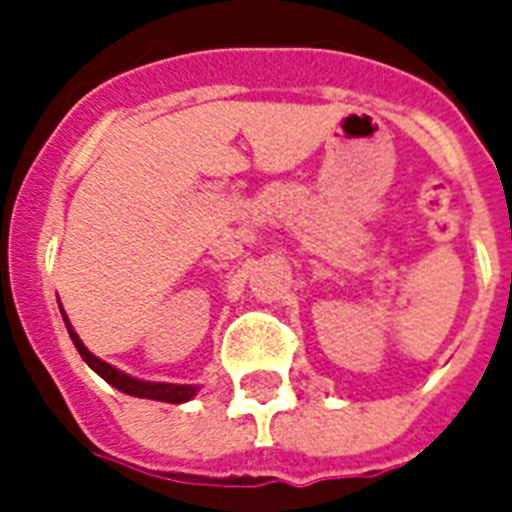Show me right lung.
<instances>
[{"label": "right lung", "instance_id": "right-lung-1", "mask_svg": "<svg viewBox=\"0 0 512 512\" xmlns=\"http://www.w3.org/2000/svg\"><path fill=\"white\" fill-rule=\"evenodd\" d=\"M60 313H63V311H60ZM63 321H66L68 335H71V340H74L76 350H79V356H82L84 361H87V366H90V369H95V372H98L100 377L108 382V385H114L116 390H122V393H127V396H135V398H151V401H164V404H185V401H191V398L196 396L199 385L146 382V380H135V377H130V374L119 372L116 366L106 364V361H100L98 356H92L90 350L84 348V342L79 340V335L74 332V327L68 324L66 313H63Z\"/></svg>", "mask_w": 512, "mask_h": 512}]
</instances>
